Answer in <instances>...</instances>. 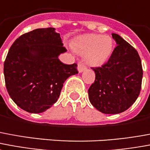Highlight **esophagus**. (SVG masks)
<instances>
[{"instance_id":"1","label":"esophagus","mask_w":150,"mask_h":150,"mask_svg":"<svg viewBox=\"0 0 150 150\" xmlns=\"http://www.w3.org/2000/svg\"><path fill=\"white\" fill-rule=\"evenodd\" d=\"M86 69V67L84 65L82 62H79L78 64V71L79 72H82L84 70Z\"/></svg>"}]
</instances>
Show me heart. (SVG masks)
I'll use <instances>...</instances> for the list:
<instances>
[{"label": "heart", "mask_w": 150, "mask_h": 150, "mask_svg": "<svg viewBox=\"0 0 150 150\" xmlns=\"http://www.w3.org/2000/svg\"><path fill=\"white\" fill-rule=\"evenodd\" d=\"M114 42L109 35L90 34L78 37L72 42L75 52L85 55V60L91 66H100L111 55Z\"/></svg>", "instance_id": "b5f03b06"}]
</instances>
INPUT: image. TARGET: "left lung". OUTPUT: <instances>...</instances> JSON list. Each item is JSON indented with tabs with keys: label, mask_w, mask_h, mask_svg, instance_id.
I'll return each mask as SVG.
<instances>
[{
	"label": "left lung",
	"mask_w": 150,
	"mask_h": 150,
	"mask_svg": "<svg viewBox=\"0 0 150 150\" xmlns=\"http://www.w3.org/2000/svg\"><path fill=\"white\" fill-rule=\"evenodd\" d=\"M110 57L101 67H91L95 80L88 89L90 102L103 114H119L137 100L142 88L143 70L137 50L120 35Z\"/></svg>",
	"instance_id": "1"
}]
</instances>
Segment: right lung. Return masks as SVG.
I'll return each mask as SVG.
<instances>
[{
    "label": "right lung",
    "mask_w": 150,
    "mask_h": 150,
    "mask_svg": "<svg viewBox=\"0 0 150 150\" xmlns=\"http://www.w3.org/2000/svg\"><path fill=\"white\" fill-rule=\"evenodd\" d=\"M66 52L54 28L24 33L10 47L4 63L8 93L16 105L29 113H42L58 100L67 79L78 73L77 64L58 59Z\"/></svg>",
    "instance_id": "right-lung-1"
}]
</instances>
